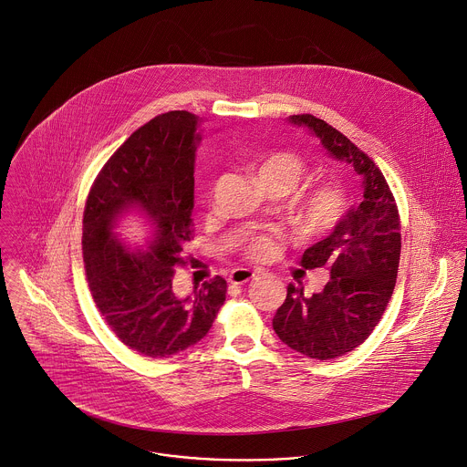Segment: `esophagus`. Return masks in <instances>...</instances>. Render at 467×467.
Instances as JSON below:
<instances>
[{"label": "esophagus", "instance_id": "1", "mask_svg": "<svg viewBox=\"0 0 467 467\" xmlns=\"http://www.w3.org/2000/svg\"><path fill=\"white\" fill-rule=\"evenodd\" d=\"M256 276V271H251V269H234L231 275H229V282L231 284H236V285H242L249 280H253Z\"/></svg>", "mask_w": 467, "mask_h": 467}]
</instances>
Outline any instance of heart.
Returning a JSON list of instances; mask_svg holds the SVG:
<instances>
[{
    "instance_id": "obj_1",
    "label": "heart",
    "mask_w": 467,
    "mask_h": 467,
    "mask_svg": "<svg viewBox=\"0 0 467 467\" xmlns=\"http://www.w3.org/2000/svg\"><path fill=\"white\" fill-rule=\"evenodd\" d=\"M304 163L293 151H275L258 167V178L276 182L289 192L302 180ZM345 214V194L337 185L323 183L307 192L298 203L293 223L300 234L317 236L334 229ZM278 245L273 236L262 234L245 245V254L251 260H267L276 253Z\"/></svg>"
}]
</instances>
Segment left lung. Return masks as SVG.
Returning <instances> with one entry per match:
<instances>
[{
  "mask_svg": "<svg viewBox=\"0 0 467 467\" xmlns=\"http://www.w3.org/2000/svg\"><path fill=\"white\" fill-rule=\"evenodd\" d=\"M289 122L307 128L334 160L354 167L363 187L361 203L302 254L304 269H330L325 289L306 296L289 284L273 317L284 345L327 361L365 343L385 312L400 265V214L381 171L348 137L309 113L289 115Z\"/></svg>",
  "mask_w": 467,
  "mask_h": 467,
  "instance_id": "left-lung-1",
  "label": "left lung"
}]
</instances>
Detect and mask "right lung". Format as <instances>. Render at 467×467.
Listing matches in <instances>:
<instances>
[{
    "instance_id": "obj_1",
    "label": "right lung",
    "mask_w": 467,
    "mask_h": 467,
    "mask_svg": "<svg viewBox=\"0 0 467 467\" xmlns=\"http://www.w3.org/2000/svg\"><path fill=\"white\" fill-rule=\"evenodd\" d=\"M200 119L158 115L135 130L99 172L84 209L82 253L89 291L109 330L146 358H171L202 341L225 300L214 276L191 295L174 289L176 265L192 240L194 161ZM128 213L150 225L149 249L114 231Z\"/></svg>"
}]
</instances>
